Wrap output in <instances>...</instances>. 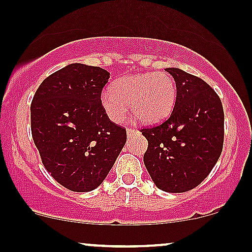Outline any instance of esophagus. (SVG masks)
<instances>
[{"label": "esophagus", "instance_id": "esophagus-1", "mask_svg": "<svg viewBox=\"0 0 252 252\" xmlns=\"http://www.w3.org/2000/svg\"><path fill=\"white\" fill-rule=\"evenodd\" d=\"M134 132H137L136 129H132V128H128V127H127L126 128V133H127V136H131V134H133Z\"/></svg>", "mask_w": 252, "mask_h": 252}]
</instances>
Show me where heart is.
<instances>
[{"label":"heart","instance_id":"1","mask_svg":"<svg viewBox=\"0 0 252 252\" xmlns=\"http://www.w3.org/2000/svg\"><path fill=\"white\" fill-rule=\"evenodd\" d=\"M177 101V85L167 72L137 73L121 77L112 90L101 94V105L110 121L121 124L129 109L142 124H158L167 119Z\"/></svg>","mask_w":252,"mask_h":252}]
</instances>
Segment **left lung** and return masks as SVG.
I'll list each match as a JSON object with an SVG mask.
<instances>
[{"instance_id": "left-lung-1", "label": "left lung", "mask_w": 252, "mask_h": 252, "mask_svg": "<svg viewBox=\"0 0 252 252\" xmlns=\"http://www.w3.org/2000/svg\"><path fill=\"white\" fill-rule=\"evenodd\" d=\"M177 85L169 118L143 128L148 140L144 164L159 190L180 193L208 177L223 145V108L215 91L201 78L166 68Z\"/></svg>"}]
</instances>
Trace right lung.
<instances>
[{"mask_svg":"<svg viewBox=\"0 0 252 252\" xmlns=\"http://www.w3.org/2000/svg\"><path fill=\"white\" fill-rule=\"evenodd\" d=\"M109 77L101 67L71 63L43 80L32 99V138L43 164L71 191L98 188L126 143V129L101 105Z\"/></svg>","mask_w":252,"mask_h":252,"instance_id":"add662e5","label":"right lung"}]
</instances>
